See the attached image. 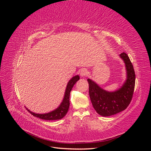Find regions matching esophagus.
<instances>
[{"mask_svg": "<svg viewBox=\"0 0 151 151\" xmlns=\"http://www.w3.org/2000/svg\"><path fill=\"white\" fill-rule=\"evenodd\" d=\"M80 74H81V76L82 77H85L88 75V71H87L85 68H82L80 71Z\"/></svg>", "mask_w": 151, "mask_h": 151, "instance_id": "obj_1", "label": "esophagus"}]
</instances>
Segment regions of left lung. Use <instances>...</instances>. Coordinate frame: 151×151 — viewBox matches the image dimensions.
Instances as JSON below:
<instances>
[{
  "label": "left lung",
  "mask_w": 151,
  "mask_h": 151,
  "mask_svg": "<svg viewBox=\"0 0 151 151\" xmlns=\"http://www.w3.org/2000/svg\"><path fill=\"white\" fill-rule=\"evenodd\" d=\"M126 66L127 79L120 89L108 92L88 79L89 93L94 109L99 115L108 116L120 113L129 106L135 88V74L133 65L129 56L125 52L120 55Z\"/></svg>",
  "instance_id": "1"
}]
</instances>
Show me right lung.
<instances>
[{
  "label": "right lung",
  "instance_id": "add662e5",
  "mask_svg": "<svg viewBox=\"0 0 151 151\" xmlns=\"http://www.w3.org/2000/svg\"><path fill=\"white\" fill-rule=\"evenodd\" d=\"M79 80V76H76L74 77H73L72 78L68 81L63 101L62 102L60 106H59V107L56 109H55L54 111L46 114H37L30 111L28 109H28V111L31 114V115H33L34 116L39 118L40 119H43L45 120H56L62 119V118L65 116L68 110V108H69V97L70 91L73 88V86H74V85L76 83V82Z\"/></svg>",
  "mask_w": 151,
  "mask_h": 151
}]
</instances>
